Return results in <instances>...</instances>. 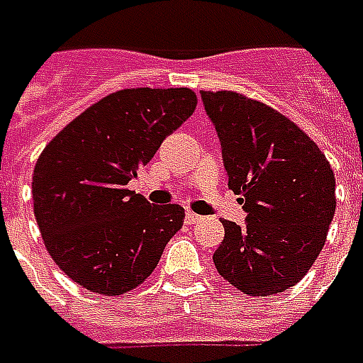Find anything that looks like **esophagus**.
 Returning <instances> with one entry per match:
<instances>
[{
	"label": "esophagus",
	"mask_w": 363,
	"mask_h": 363,
	"mask_svg": "<svg viewBox=\"0 0 363 363\" xmlns=\"http://www.w3.org/2000/svg\"><path fill=\"white\" fill-rule=\"evenodd\" d=\"M200 219H202V217L198 216V213H194V211H186V216H184V221L189 223V225H196Z\"/></svg>",
	"instance_id": "esophagus-1"
}]
</instances>
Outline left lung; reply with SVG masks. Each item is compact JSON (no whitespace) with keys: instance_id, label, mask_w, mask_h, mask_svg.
<instances>
[{"instance_id":"left-lung-1","label":"left lung","mask_w":363,"mask_h":363,"mask_svg":"<svg viewBox=\"0 0 363 363\" xmlns=\"http://www.w3.org/2000/svg\"><path fill=\"white\" fill-rule=\"evenodd\" d=\"M223 147L229 189L246 225L223 221L219 275L248 296L286 291L323 248L335 216V174L318 144L283 113L242 94L200 92Z\"/></svg>"}]
</instances>
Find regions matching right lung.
I'll list each match as a JSON object with an SVG mask.
<instances>
[{
	"mask_svg": "<svg viewBox=\"0 0 363 363\" xmlns=\"http://www.w3.org/2000/svg\"><path fill=\"white\" fill-rule=\"evenodd\" d=\"M196 104L190 88L119 90L40 154L32 177L40 233L59 269L86 291L119 296L140 286L182 227L179 203H150L127 184Z\"/></svg>",
	"mask_w": 363,
	"mask_h": 363,
	"instance_id": "right-lung-1",
	"label": "right lung"
}]
</instances>
